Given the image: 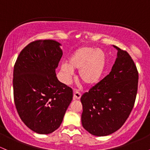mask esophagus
Here are the masks:
<instances>
[{
    "instance_id": "34e87169",
    "label": "esophagus",
    "mask_w": 150,
    "mask_h": 150,
    "mask_svg": "<svg viewBox=\"0 0 150 150\" xmlns=\"http://www.w3.org/2000/svg\"><path fill=\"white\" fill-rule=\"evenodd\" d=\"M81 97V94L79 92H77V90L74 91V94H73V99H75V100H78L80 99Z\"/></svg>"
}]
</instances>
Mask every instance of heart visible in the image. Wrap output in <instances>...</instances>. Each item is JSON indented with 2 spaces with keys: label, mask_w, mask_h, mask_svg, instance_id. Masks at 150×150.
Here are the masks:
<instances>
[{
  "label": "heart",
  "mask_w": 150,
  "mask_h": 150,
  "mask_svg": "<svg viewBox=\"0 0 150 150\" xmlns=\"http://www.w3.org/2000/svg\"><path fill=\"white\" fill-rule=\"evenodd\" d=\"M106 66V54L102 50L84 46L71 55L68 63L61 64V72L65 83H70L76 70H79L80 80L85 85L92 86L100 80Z\"/></svg>",
  "instance_id": "b5f03b06"
}]
</instances>
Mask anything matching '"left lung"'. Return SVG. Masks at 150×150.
<instances>
[{
  "label": "left lung",
  "instance_id": "1",
  "mask_svg": "<svg viewBox=\"0 0 150 150\" xmlns=\"http://www.w3.org/2000/svg\"><path fill=\"white\" fill-rule=\"evenodd\" d=\"M111 71L81 97L83 128L93 135L106 136L124 124L135 104L138 73L130 55L116 46Z\"/></svg>",
  "mask_w": 150,
  "mask_h": 150
}]
</instances>
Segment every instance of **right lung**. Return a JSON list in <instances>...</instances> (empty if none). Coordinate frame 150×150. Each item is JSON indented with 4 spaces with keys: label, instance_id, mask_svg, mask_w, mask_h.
Listing matches in <instances>:
<instances>
[{
    "label": "right lung",
    "instance_id": "obj_1",
    "mask_svg": "<svg viewBox=\"0 0 150 150\" xmlns=\"http://www.w3.org/2000/svg\"><path fill=\"white\" fill-rule=\"evenodd\" d=\"M61 44L54 40H37L19 55L13 71L17 111L32 131L49 134L58 129L73 100V89L56 77L63 55Z\"/></svg>",
    "mask_w": 150,
    "mask_h": 150
}]
</instances>
